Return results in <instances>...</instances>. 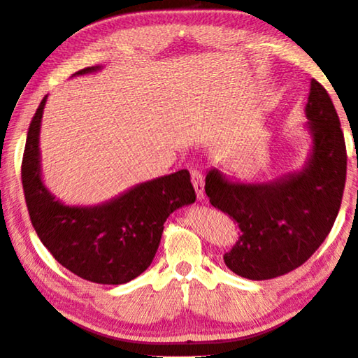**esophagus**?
Here are the masks:
<instances>
[{
    "mask_svg": "<svg viewBox=\"0 0 358 358\" xmlns=\"http://www.w3.org/2000/svg\"><path fill=\"white\" fill-rule=\"evenodd\" d=\"M191 181H192V186H194V189H196L197 201L206 199V192H203V175H202V172H199V170H192Z\"/></svg>",
    "mask_w": 358,
    "mask_h": 358,
    "instance_id": "34e87169",
    "label": "esophagus"
}]
</instances>
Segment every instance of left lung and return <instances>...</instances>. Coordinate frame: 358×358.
Segmentation results:
<instances>
[{"label": "left lung", "instance_id": "8db88e82", "mask_svg": "<svg viewBox=\"0 0 358 358\" xmlns=\"http://www.w3.org/2000/svg\"><path fill=\"white\" fill-rule=\"evenodd\" d=\"M312 146L298 172L241 183L208 170L210 203L237 221L241 237L224 264L250 280H268L306 263L327 239L343 201L348 170L344 134L330 95L315 79L306 105Z\"/></svg>", "mask_w": 358, "mask_h": 358}]
</instances>
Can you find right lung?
Listing matches in <instances>:
<instances>
[{
    "label": "right lung",
    "mask_w": 358,
    "mask_h": 358,
    "mask_svg": "<svg viewBox=\"0 0 358 358\" xmlns=\"http://www.w3.org/2000/svg\"><path fill=\"white\" fill-rule=\"evenodd\" d=\"M89 66L73 76L89 75ZM48 95L27 134L22 185L33 228L59 263L89 282L121 285L148 269L164 223L175 210L196 201L188 170L135 185L99 206H66L43 183L39 130Z\"/></svg>",
    "instance_id": "add662e5"
}]
</instances>
